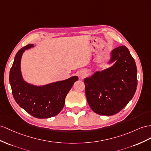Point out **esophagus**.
<instances>
[{"label": "esophagus", "instance_id": "esophagus-1", "mask_svg": "<svg viewBox=\"0 0 151 151\" xmlns=\"http://www.w3.org/2000/svg\"><path fill=\"white\" fill-rule=\"evenodd\" d=\"M79 75H80V78H83V77L86 76V72L85 71H81L80 73V74H79Z\"/></svg>", "mask_w": 151, "mask_h": 151}]
</instances>
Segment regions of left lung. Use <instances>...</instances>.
Masks as SVG:
<instances>
[{
  "label": "left lung",
  "instance_id": "obj_1",
  "mask_svg": "<svg viewBox=\"0 0 151 151\" xmlns=\"http://www.w3.org/2000/svg\"><path fill=\"white\" fill-rule=\"evenodd\" d=\"M114 62L112 66L96 71L83 80L88 105L99 115H113L119 112L137 90V65L125 46L111 51L109 64Z\"/></svg>",
  "mask_w": 151,
  "mask_h": 151
}]
</instances>
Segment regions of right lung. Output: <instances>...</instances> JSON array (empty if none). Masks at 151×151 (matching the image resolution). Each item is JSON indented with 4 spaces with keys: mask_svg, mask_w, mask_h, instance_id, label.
I'll list each match as a JSON object with an SVG mask.
<instances>
[{
    "mask_svg": "<svg viewBox=\"0 0 151 151\" xmlns=\"http://www.w3.org/2000/svg\"><path fill=\"white\" fill-rule=\"evenodd\" d=\"M34 46L27 45L16 54L9 72V83L15 101L23 109L33 117L46 119L60 113L65 99L78 76L58 81L42 86H36L24 80L21 72V59L25 50Z\"/></svg>",
    "mask_w": 151,
    "mask_h": 151,
    "instance_id": "obj_1",
    "label": "right lung"
}]
</instances>
